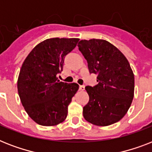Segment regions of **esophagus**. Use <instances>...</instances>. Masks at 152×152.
Here are the masks:
<instances>
[{
  "label": "esophagus",
  "instance_id": "obj_1",
  "mask_svg": "<svg viewBox=\"0 0 152 152\" xmlns=\"http://www.w3.org/2000/svg\"><path fill=\"white\" fill-rule=\"evenodd\" d=\"M79 89L80 90H82V91H83V90H85V86H83V85H81V86H79Z\"/></svg>",
  "mask_w": 152,
  "mask_h": 152
}]
</instances>
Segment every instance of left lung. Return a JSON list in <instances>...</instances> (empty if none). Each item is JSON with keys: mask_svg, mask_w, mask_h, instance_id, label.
Here are the masks:
<instances>
[{"mask_svg": "<svg viewBox=\"0 0 152 152\" xmlns=\"http://www.w3.org/2000/svg\"><path fill=\"white\" fill-rule=\"evenodd\" d=\"M78 48L87 60L96 86H86L88 103L83 107L87 122L107 126L118 122L130 107L134 95V75L123 54L105 40H82Z\"/></svg>", "mask_w": 152, "mask_h": 152, "instance_id": "8db88e82", "label": "left lung"}]
</instances>
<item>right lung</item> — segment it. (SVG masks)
I'll use <instances>...</instances> for the list:
<instances>
[{
    "instance_id": "add662e5",
    "label": "right lung",
    "mask_w": 152,
    "mask_h": 152,
    "mask_svg": "<svg viewBox=\"0 0 152 152\" xmlns=\"http://www.w3.org/2000/svg\"><path fill=\"white\" fill-rule=\"evenodd\" d=\"M78 38H50L39 43L20 69L17 88L28 115L41 126H52L66 119L68 105L78 85L58 80L64 58L76 47Z\"/></svg>"
}]
</instances>
